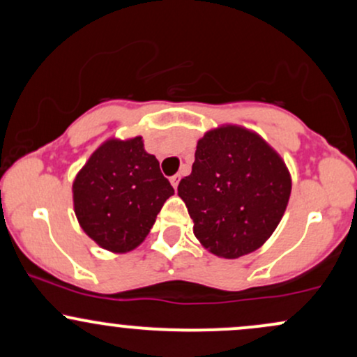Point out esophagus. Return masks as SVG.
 Segmentation results:
<instances>
[{"mask_svg":"<svg viewBox=\"0 0 357 357\" xmlns=\"http://www.w3.org/2000/svg\"><path fill=\"white\" fill-rule=\"evenodd\" d=\"M179 179H181V176L179 174H174L173 178H171V184H173V188L176 190V188H178V184H179Z\"/></svg>","mask_w":357,"mask_h":357,"instance_id":"esophagus-1","label":"esophagus"}]
</instances>
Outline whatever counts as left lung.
I'll return each mask as SVG.
<instances>
[{"label":"left lung","instance_id":"8db88e82","mask_svg":"<svg viewBox=\"0 0 357 357\" xmlns=\"http://www.w3.org/2000/svg\"><path fill=\"white\" fill-rule=\"evenodd\" d=\"M290 190V173L277 151L253 130L228 124L199 139L178 195L199 243L216 257L238 258L275 231Z\"/></svg>","mask_w":357,"mask_h":357}]
</instances>
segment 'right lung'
Listing matches in <instances>:
<instances>
[{
    "label": "right lung",
    "instance_id": "1",
    "mask_svg": "<svg viewBox=\"0 0 357 357\" xmlns=\"http://www.w3.org/2000/svg\"><path fill=\"white\" fill-rule=\"evenodd\" d=\"M72 192L82 230L99 247L126 253L144 241L174 190L137 136L107 139L97 147L75 176Z\"/></svg>",
    "mask_w": 357,
    "mask_h": 357
}]
</instances>
